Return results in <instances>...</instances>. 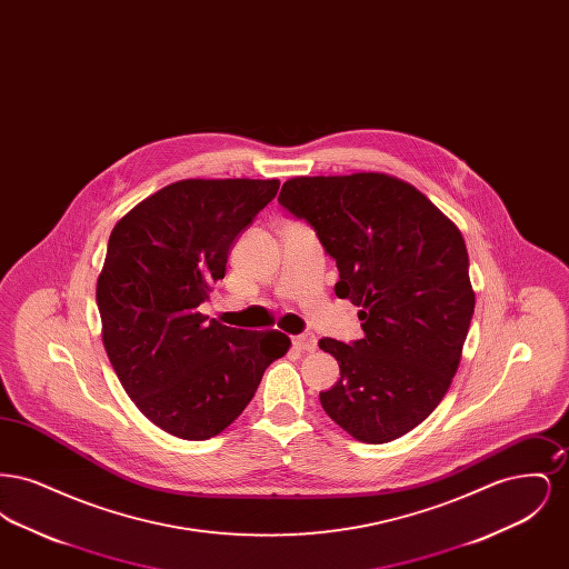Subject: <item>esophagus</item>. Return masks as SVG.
<instances>
[{
  "label": "esophagus",
  "mask_w": 569,
  "mask_h": 569,
  "mask_svg": "<svg viewBox=\"0 0 569 569\" xmlns=\"http://www.w3.org/2000/svg\"><path fill=\"white\" fill-rule=\"evenodd\" d=\"M292 343H295V348L300 350V352H313V350L318 348V339H316V335H309V332L298 335V337L292 339Z\"/></svg>",
  "instance_id": "obj_1"
}]
</instances>
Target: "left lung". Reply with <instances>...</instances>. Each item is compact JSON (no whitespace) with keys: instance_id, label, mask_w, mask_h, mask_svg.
<instances>
[{"instance_id":"left-lung-1","label":"left lung","mask_w":569,"mask_h":569,"mask_svg":"<svg viewBox=\"0 0 569 569\" xmlns=\"http://www.w3.org/2000/svg\"><path fill=\"white\" fill-rule=\"evenodd\" d=\"M279 204L316 230L339 269L335 295L360 307L362 339L320 341L341 369L320 392L326 413L365 443L409 433L448 392L476 307L459 228L379 172L297 177Z\"/></svg>"}]
</instances>
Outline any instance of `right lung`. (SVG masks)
Listing matches in <instances>:
<instances>
[{"label":"right lung","instance_id":"obj_1","mask_svg":"<svg viewBox=\"0 0 569 569\" xmlns=\"http://www.w3.org/2000/svg\"><path fill=\"white\" fill-rule=\"evenodd\" d=\"M277 190V179L177 181L110 232L96 290L102 341L130 399L166 433H221L290 350L277 330L230 328L198 311L223 279L232 243Z\"/></svg>","mask_w":569,"mask_h":569}]
</instances>
